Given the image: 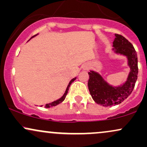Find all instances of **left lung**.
I'll list each match as a JSON object with an SVG mask.
<instances>
[{
  "mask_svg": "<svg viewBox=\"0 0 147 147\" xmlns=\"http://www.w3.org/2000/svg\"><path fill=\"white\" fill-rule=\"evenodd\" d=\"M112 50L117 55L125 56L130 72L126 81L117 86L108 83L99 72L90 70L88 72V87L95 102L103 106H115L122 103L131 95L138 79V56L133 45L122 35L115 34Z\"/></svg>",
  "mask_w": 147,
  "mask_h": 147,
  "instance_id": "1",
  "label": "left lung"
}]
</instances>
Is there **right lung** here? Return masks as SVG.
<instances>
[{
	"label": "right lung",
	"instance_id": "1",
	"mask_svg": "<svg viewBox=\"0 0 147 147\" xmlns=\"http://www.w3.org/2000/svg\"><path fill=\"white\" fill-rule=\"evenodd\" d=\"M37 34L34 35V36H33L32 37V38H33V37H34L35 36H36ZM76 78H77V77H75V78H73V79H71V81H70V82H69V84H68V86H67V88H66V90H65V92H64L63 95L62 96V97H61V98H59V99H57L56 101H54V102H51V103H49V104H45V108L53 107V106H55L58 105V104H59L60 103H61L62 102H63V101L64 100V99H65V97H66L67 94H68V90H69V88H70V85H71V84L72 83V82H73L75 80ZM41 106H43V105Z\"/></svg>",
	"mask_w": 147,
	"mask_h": 147
}]
</instances>
